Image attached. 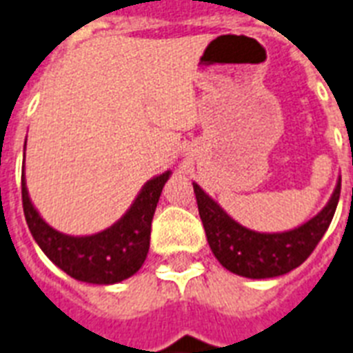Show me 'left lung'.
Returning <instances> with one entry per match:
<instances>
[{"instance_id":"1","label":"left lung","mask_w":353,"mask_h":353,"mask_svg":"<svg viewBox=\"0 0 353 353\" xmlns=\"http://www.w3.org/2000/svg\"><path fill=\"white\" fill-rule=\"evenodd\" d=\"M199 215L216 261L248 279H272L301 266L319 244L334 219L341 194V176L328 204L308 222L281 233H261L233 221L210 194L193 182Z\"/></svg>"}]
</instances>
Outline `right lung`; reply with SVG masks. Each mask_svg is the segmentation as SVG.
<instances>
[{
	"label": "right lung",
	"mask_w": 353,
	"mask_h": 353,
	"mask_svg": "<svg viewBox=\"0 0 353 353\" xmlns=\"http://www.w3.org/2000/svg\"><path fill=\"white\" fill-rule=\"evenodd\" d=\"M27 145V140H25ZM171 171L148 180L125 215L111 228L94 235L72 236L50 228L41 219L27 191L25 168L21 173V199L25 221L41 252L76 281L89 284H117L142 268L149 252L151 222L160 193Z\"/></svg>",
	"instance_id": "right-lung-1"
}]
</instances>
